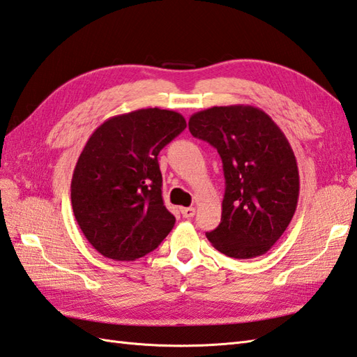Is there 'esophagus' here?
<instances>
[{
    "instance_id": "1",
    "label": "esophagus",
    "mask_w": 357,
    "mask_h": 357,
    "mask_svg": "<svg viewBox=\"0 0 357 357\" xmlns=\"http://www.w3.org/2000/svg\"><path fill=\"white\" fill-rule=\"evenodd\" d=\"M195 213H196L195 206H182V208H181V214L184 218H193Z\"/></svg>"
}]
</instances>
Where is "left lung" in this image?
I'll return each instance as SVG.
<instances>
[{"label":"left lung","instance_id":"8db88e82","mask_svg":"<svg viewBox=\"0 0 357 357\" xmlns=\"http://www.w3.org/2000/svg\"><path fill=\"white\" fill-rule=\"evenodd\" d=\"M188 129L218 149L225 175L222 219L206 238L233 259L266 254L291 223L300 195L287 138L266 112L250 105L196 112Z\"/></svg>","mask_w":357,"mask_h":357}]
</instances>
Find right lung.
<instances>
[{
  "instance_id": "obj_1",
  "label": "right lung",
  "mask_w": 357,
  "mask_h": 357,
  "mask_svg": "<svg viewBox=\"0 0 357 357\" xmlns=\"http://www.w3.org/2000/svg\"><path fill=\"white\" fill-rule=\"evenodd\" d=\"M185 128L179 112L147 107L111 117L86 141L73 173L71 204L82 233L102 255L132 261L172 231L158 153Z\"/></svg>"
}]
</instances>
